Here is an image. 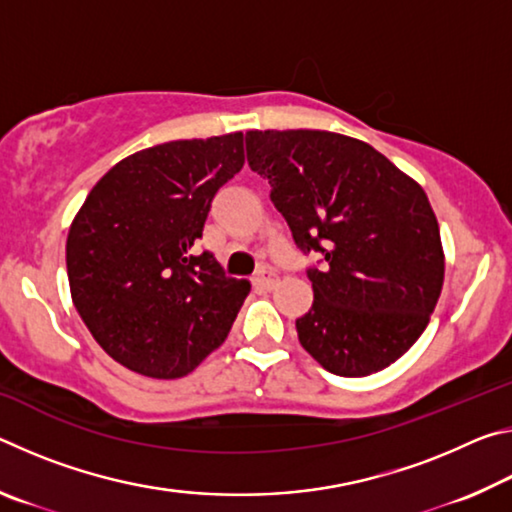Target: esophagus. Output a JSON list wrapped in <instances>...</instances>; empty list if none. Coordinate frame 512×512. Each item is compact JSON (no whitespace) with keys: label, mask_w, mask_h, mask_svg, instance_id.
<instances>
[{"label":"esophagus","mask_w":512,"mask_h":512,"mask_svg":"<svg viewBox=\"0 0 512 512\" xmlns=\"http://www.w3.org/2000/svg\"><path fill=\"white\" fill-rule=\"evenodd\" d=\"M253 284H255L257 289H262V291H271L275 284H277V277L273 273H268V271H259L253 277Z\"/></svg>","instance_id":"34e87169"}]
</instances>
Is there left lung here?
Segmentation results:
<instances>
[{"instance_id": "1", "label": "left lung", "mask_w": 512, "mask_h": 512, "mask_svg": "<svg viewBox=\"0 0 512 512\" xmlns=\"http://www.w3.org/2000/svg\"><path fill=\"white\" fill-rule=\"evenodd\" d=\"M250 169L271 185L307 268L314 305L298 339L325 370L366 377L420 339L445 280L424 189L370 144L329 131H248Z\"/></svg>"}]
</instances>
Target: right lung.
Here are the masks:
<instances>
[{
	"label": "right lung",
	"instance_id": "obj_1",
	"mask_svg": "<svg viewBox=\"0 0 512 512\" xmlns=\"http://www.w3.org/2000/svg\"><path fill=\"white\" fill-rule=\"evenodd\" d=\"M244 167V133L176 140L117 162L67 235L72 302L103 350L153 379L185 377L228 336L250 291L196 239Z\"/></svg>",
	"mask_w": 512,
	"mask_h": 512
}]
</instances>
